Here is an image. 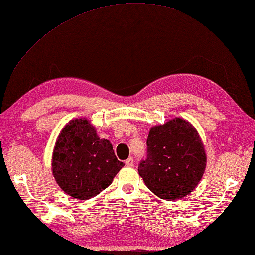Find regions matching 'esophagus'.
Returning <instances> with one entry per match:
<instances>
[{
  "mask_svg": "<svg viewBox=\"0 0 255 255\" xmlns=\"http://www.w3.org/2000/svg\"><path fill=\"white\" fill-rule=\"evenodd\" d=\"M126 165H127L128 167H132V166L134 165L133 158H128V159L126 160Z\"/></svg>",
  "mask_w": 255,
  "mask_h": 255,
  "instance_id": "1",
  "label": "esophagus"
}]
</instances>
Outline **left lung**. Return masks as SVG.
Returning <instances> with one entry per match:
<instances>
[{"label":"left lung","instance_id":"left-lung-1","mask_svg":"<svg viewBox=\"0 0 255 255\" xmlns=\"http://www.w3.org/2000/svg\"><path fill=\"white\" fill-rule=\"evenodd\" d=\"M206 151L196 128L183 118H174L150 128L147 158L138 174L147 188L165 201L189 195L204 174Z\"/></svg>","mask_w":255,"mask_h":255}]
</instances>
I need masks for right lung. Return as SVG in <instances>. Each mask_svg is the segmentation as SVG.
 Here are the masks:
<instances>
[{"label":"right lung","instance_id":"1","mask_svg":"<svg viewBox=\"0 0 255 255\" xmlns=\"http://www.w3.org/2000/svg\"><path fill=\"white\" fill-rule=\"evenodd\" d=\"M124 163L108 139H101L86 118H76L61 129L52 152V174L66 194L88 200L108 188Z\"/></svg>","mask_w":255,"mask_h":255}]
</instances>
